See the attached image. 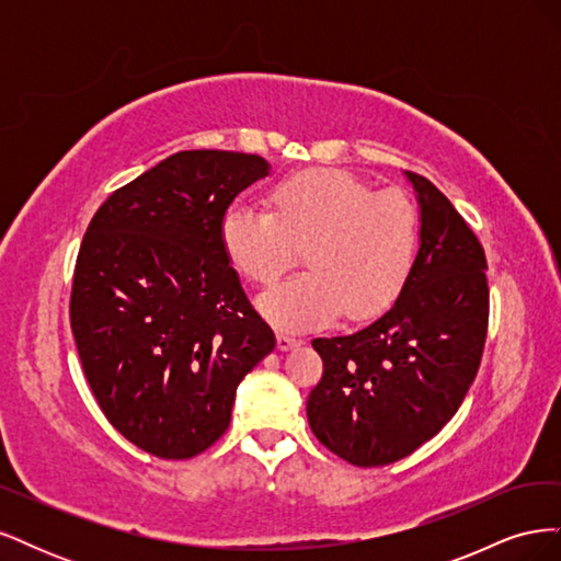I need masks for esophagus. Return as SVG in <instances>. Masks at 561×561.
<instances>
[{
    "label": "esophagus",
    "instance_id": "esophagus-1",
    "mask_svg": "<svg viewBox=\"0 0 561 561\" xmlns=\"http://www.w3.org/2000/svg\"><path fill=\"white\" fill-rule=\"evenodd\" d=\"M299 344H301L299 336H295L290 332H278V348L280 351H290V348H295Z\"/></svg>",
    "mask_w": 561,
    "mask_h": 561
}]
</instances>
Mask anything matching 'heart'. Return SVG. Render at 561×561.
<instances>
[{
	"label": "heart",
	"mask_w": 561,
	"mask_h": 561,
	"mask_svg": "<svg viewBox=\"0 0 561 561\" xmlns=\"http://www.w3.org/2000/svg\"><path fill=\"white\" fill-rule=\"evenodd\" d=\"M229 262L257 285L299 260L311 268L268 290L260 307L283 328H316L346 309L375 316L393 304L416 262L421 222L400 190H377L339 168H307L268 190V208L233 203L219 225Z\"/></svg>",
	"instance_id": "1"
}]
</instances>
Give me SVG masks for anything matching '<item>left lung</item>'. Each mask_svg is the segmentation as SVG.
<instances>
[{
	"instance_id": "8db88e82",
	"label": "left lung",
	"mask_w": 561,
	"mask_h": 561,
	"mask_svg": "<svg viewBox=\"0 0 561 561\" xmlns=\"http://www.w3.org/2000/svg\"><path fill=\"white\" fill-rule=\"evenodd\" d=\"M407 178L419 196L421 245L393 309L360 332L311 342L322 377L307 402L309 426L360 468L396 463L443 431L486 342L484 248L431 180Z\"/></svg>"
}]
</instances>
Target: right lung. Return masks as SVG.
<instances>
[{
	"instance_id": "right-lung-1",
	"label": "right lung",
	"mask_w": 561,
	"mask_h": 561,
	"mask_svg": "<svg viewBox=\"0 0 561 561\" xmlns=\"http://www.w3.org/2000/svg\"><path fill=\"white\" fill-rule=\"evenodd\" d=\"M268 175L257 154L192 149L118 186L77 254L70 325L100 410L168 461L225 435L236 388L276 346L219 239L231 201Z\"/></svg>"
}]
</instances>
